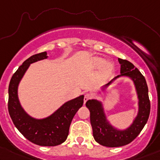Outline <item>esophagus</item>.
Wrapping results in <instances>:
<instances>
[{
  "label": "esophagus",
  "instance_id": "1",
  "mask_svg": "<svg viewBox=\"0 0 160 160\" xmlns=\"http://www.w3.org/2000/svg\"><path fill=\"white\" fill-rule=\"evenodd\" d=\"M91 99V95L89 94V93H87L85 94V96H84V98H83V102H84V104H85L86 102H87V101H88L89 99Z\"/></svg>",
  "mask_w": 160,
  "mask_h": 160
}]
</instances>
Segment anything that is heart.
<instances>
[{"mask_svg":"<svg viewBox=\"0 0 160 160\" xmlns=\"http://www.w3.org/2000/svg\"><path fill=\"white\" fill-rule=\"evenodd\" d=\"M103 63H104V60L102 58H96L92 61V64H93L95 68H99V67L102 65ZM113 71L114 66L110 62H107L106 64H104L102 68V74L106 77L111 76Z\"/></svg>","mask_w":160,"mask_h":160,"instance_id":"1","label":"heart"}]
</instances>
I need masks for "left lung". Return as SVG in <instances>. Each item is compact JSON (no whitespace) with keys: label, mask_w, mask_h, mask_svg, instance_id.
<instances>
[{"label":"left lung","mask_w":160,"mask_h":160,"mask_svg":"<svg viewBox=\"0 0 160 160\" xmlns=\"http://www.w3.org/2000/svg\"><path fill=\"white\" fill-rule=\"evenodd\" d=\"M118 61L121 64L122 74L115 78L120 76L131 77L134 83L139 99V112L131 127L125 131H118L107 122L100 102L92 99L88 100L86 103V106L90 112V123L95 140L99 144L108 147H122L132 142L145 126L150 112L148 87L144 77L130 61L122 58H118Z\"/></svg>","instance_id":"8db88e82"}]
</instances>
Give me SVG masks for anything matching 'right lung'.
Instances as JSON below:
<instances>
[{
    "label": "right lung",
    "instance_id": "right-lung-1",
    "mask_svg": "<svg viewBox=\"0 0 160 160\" xmlns=\"http://www.w3.org/2000/svg\"><path fill=\"white\" fill-rule=\"evenodd\" d=\"M46 52H42L31 56L13 73L8 88V112L16 128L26 139L35 144L54 147L66 140L72 119L83 104V96L67 102L45 119L37 120L26 113L18 99V84L29 64L46 58Z\"/></svg>",
    "mask_w": 160,
    "mask_h": 160
}]
</instances>
